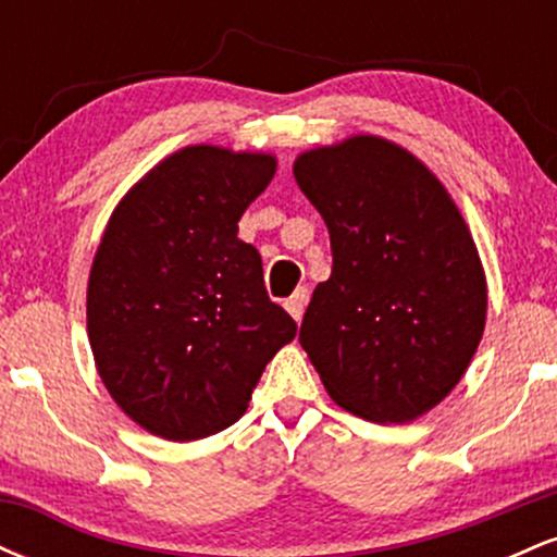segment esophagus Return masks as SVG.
Returning a JSON list of instances; mask_svg holds the SVG:
<instances>
[{"label":"esophagus","mask_w":557,"mask_h":557,"mask_svg":"<svg viewBox=\"0 0 557 557\" xmlns=\"http://www.w3.org/2000/svg\"><path fill=\"white\" fill-rule=\"evenodd\" d=\"M306 304H309V290H306V287H298V290L293 293V296L285 300L287 314H290L293 319H296V322H300V317H304Z\"/></svg>","instance_id":"obj_1"}]
</instances>
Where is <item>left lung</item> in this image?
Returning <instances> with one entry per match:
<instances>
[{"instance_id":"obj_1","label":"left lung","mask_w":557,"mask_h":557,"mask_svg":"<svg viewBox=\"0 0 557 557\" xmlns=\"http://www.w3.org/2000/svg\"><path fill=\"white\" fill-rule=\"evenodd\" d=\"M293 175L332 246L298 335L319 380L376 424L424 417L461 382L487 322L463 214L421 159L367 133L304 151Z\"/></svg>"}]
</instances>
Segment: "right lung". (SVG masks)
I'll return each mask as SVG.
<instances>
[{"label":"right lung","mask_w":557,"mask_h":557,"mask_svg":"<svg viewBox=\"0 0 557 557\" xmlns=\"http://www.w3.org/2000/svg\"><path fill=\"white\" fill-rule=\"evenodd\" d=\"M277 159L196 144L164 157L123 196L88 274L96 372L157 437H209L246 413L264 367L296 337L272 304L238 220Z\"/></svg>","instance_id":"obj_1"}]
</instances>
